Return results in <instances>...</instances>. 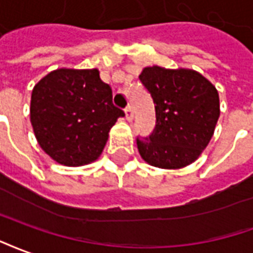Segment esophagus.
Listing matches in <instances>:
<instances>
[{
	"mask_svg": "<svg viewBox=\"0 0 253 253\" xmlns=\"http://www.w3.org/2000/svg\"><path fill=\"white\" fill-rule=\"evenodd\" d=\"M125 117H126L128 121H132V119H133V108H132L130 105H128V106L125 108Z\"/></svg>",
	"mask_w": 253,
	"mask_h": 253,
	"instance_id": "obj_1",
	"label": "esophagus"
}]
</instances>
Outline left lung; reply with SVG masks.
I'll return each instance as SVG.
<instances>
[{
	"mask_svg": "<svg viewBox=\"0 0 253 253\" xmlns=\"http://www.w3.org/2000/svg\"><path fill=\"white\" fill-rule=\"evenodd\" d=\"M154 99L156 125L137 137L141 158L159 169H182L198 159L209 144L218 117V91L194 70L145 67L139 75Z\"/></svg>",
	"mask_w": 253,
	"mask_h": 253,
	"instance_id": "8db88e82",
	"label": "left lung"
}]
</instances>
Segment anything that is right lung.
<instances>
[{
    "mask_svg": "<svg viewBox=\"0 0 253 253\" xmlns=\"http://www.w3.org/2000/svg\"><path fill=\"white\" fill-rule=\"evenodd\" d=\"M112 98V87L97 68H59L45 75L31 97V123L39 145L63 166L98 159L109 130L125 116Z\"/></svg>",
    "mask_w": 253,
    "mask_h": 253,
    "instance_id": "1",
    "label": "right lung"
}]
</instances>
